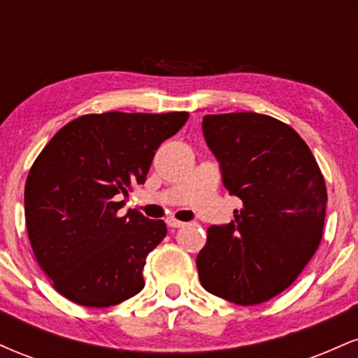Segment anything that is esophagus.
<instances>
[{
    "label": "esophagus",
    "instance_id": "34e87169",
    "mask_svg": "<svg viewBox=\"0 0 358 358\" xmlns=\"http://www.w3.org/2000/svg\"><path fill=\"white\" fill-rule=\"evenodd\" d=\"M166 224H168V227H171V229H180V227H183V225H185L183 222H180L176 219H168Z\"/></svg>",
    "mask_w": 358,
    "mask_h": 358
}]
</instances>
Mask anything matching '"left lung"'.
<instances>
[{"instance_id":"8db88e82","label":"left lung","mask_w":358,"mask_h":358,"mask_svg":"<svg viewBox=\"0 0 358 358\" xmlns=\"http://www.w3.org/2000/svg\"><path fill=\"white\" fill-rule=\"evenodd\" d=\"M202 131L222 183L242 200L234 220L212 225L196 256L208 293L236 305L285 291L318 249L327 187L310 148L293 127L257 113L205 116Z\"/></svg>"}]
</instances>
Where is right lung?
<instances>
[{"mask_svg":"<svg viewBox=\"0 0 358 358\" xmlns=\"http://www.w3.org/2000/svg\"><path fill=\"white\" fill-rule=\"evenodd\" d=\"M188 113H104L73 119L35 159L24 185L31 249L53 287L77 305L114 306L145 287L148 254L163 220L119 215L131 185H143L156 150Z\"/></svg>","mask_w":358,"mask_h":358,"instance_id":"right-lung-1","label":"right lung"}]
</instances>
